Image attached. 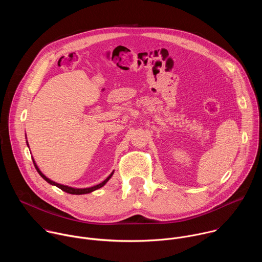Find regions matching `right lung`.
Listing matches in <instances>:
<instances>
[{
    "label": "right lung",
    "mask_w": 262,
    "mask_h": 262,
    "mask_svg": "<svg viewBox=\"0 0 262 262\" xmlns=\"http://www.w3.org/2000/svg\"><path fill=\"white\" fill-rule=\"evenodd\" d=\"M27 143H28V141H27ZM28 145H29V144H28ZM33 162H34V165H35L37 171L39 172V175H40L46 182H48V183L51 184V185H54V186L58 187V188L61 189L62 191L67 192V193H70V194H86V193H91V192H93V191H95V190H97V189L103 187V186L110 180V178L113 176V173H114V170H113V171L110 173V176H109L106 180H104L102 183H100V184H98V185H96V186H93V187H90V188H73V187L66 186V185H61V184H58V183H56V182L51 181V180L48 179L45 175H43L42 171H41V170L39 169V167L37 166V164H36V162H35L34 159H33Z\"/></svg>",
    "instance_id": "1"
}]
</instances>
